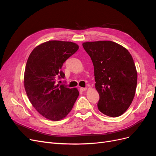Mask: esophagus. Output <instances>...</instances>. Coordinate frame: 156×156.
<instances>
[{
  "instance_id": "obj_1",
  "label": "esophagus",
  "mask_w": 156,
  "mask_h": 156,
  "mask_svg": "<svg viewBox=\"0 0 156 156\" xmlns=\"http://www.w3.org/2000/svg\"><path fill=\"white\" fill-rule=\"evenodd\" d=\"M79 90H80V91H81V92H84V91L87 90V88H83V87H81V88H79Z\"/></svg>"
}]
</instances>
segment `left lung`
Returning <instances> with one entry per match:
<instances>
[{"label":"left lung","mask_w":156,"mask_h":156,"mask_svg":"<svg viewBox=\"0 0 156 156\" xmlns=\"http://www.w3.org/2000/svg\"><path fill=\"white\" fill-rule=\"evenodd\" d=\"M83 48L90 56L99 111L111 117L124 113L133 101L137 73L133 58L123 46L111 41H87Z\"/></svg>","instance_id":"8db88e82"}]
</instances>
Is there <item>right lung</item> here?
<instances>
[{"label": "right lung", "mask_w": 156, "mask_h": 156, "mask_svg": "<svg viewBox=\"0 0 156 156\" xmlns=\"http://www.w3.org/2000/svg\"><path fill=\"white\" fill-rule=\"evenodd\" d=\"M79 49L71 41L52 40L37 46L27 60L24 86L32 106L51 120L63 119L72 109L79 92L76 88L56 84L64 79L62 65Z\"/></svg>", "instance_id": "obj_1"}]
</instances>
